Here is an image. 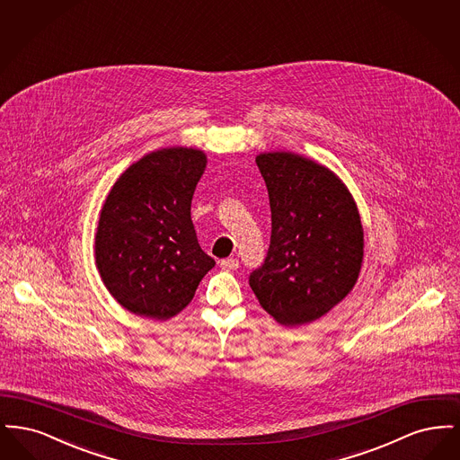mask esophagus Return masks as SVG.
Returning a JSON list of instances; mask_svg holds the SVG:
<instances>
[{"label":"esophagus","mask_w":460,"mask_h":460,"mask_svg":"<svg viewBox=\"0 0 460 460\" xmlns=\"http://www.w3.org/2000/svg\"><path fill=\"white\" fill-rule=\"evenodd\" d=\"M240 267V261L238 259H224L220 261V269L222 270H236Z\"/></svg>","instance_id":"1"}]
</instances>
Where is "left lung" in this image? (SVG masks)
I'll use <instances>...</instances> for the list:
<instances>
[{
  "instance_id": "8db88e82",
  "label": "left lung",
  "mask_w": 460,
  "mask_h": 460,
  "mask_svg": "<svg viewBox=\"0 0 460 460\" xmlns=\"http://www.w3.org/2000/svg\"><path fill=\"white\" fill-rule=\"evenodd\" d=\"M270 203V244L248 283L285 326L305 324L340 304L355 285L364 231L343 182L300 155L257 156Z\"/></svg>"
}]
</instances>
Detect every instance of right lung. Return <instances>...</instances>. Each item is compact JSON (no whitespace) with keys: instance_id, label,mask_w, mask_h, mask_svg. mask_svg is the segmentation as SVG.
Returning a JSON list of instances; mask_svg holds the SVG:
<instances>
[{"instance_id":"add662e5","label":"right lung","mask_w":460,"mask_h":460,"mask_svg":"<svg viewBox=\"0 0 460 460\" xmlns=\"http://www.w3.org/2000/svg\"><path fill=\"white\" fill-rule=\"evenodd\" d=\"M207 156L164 148L119 177L96 233V265L111 296L132 314L165 321L188 305L216 265L199 243L191 199Z\"/></svg>"}]
</instances>
